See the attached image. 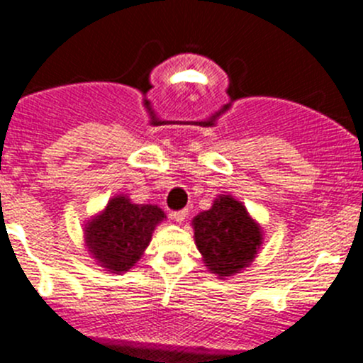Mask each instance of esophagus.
<instances>
[{"mask_svg":"<svg viewBox=\"0 0 363 363\" xmlns=\"http://www.w3.org/2000/svg\"><path fill=\"white\" fill-rule=\"evenodd\" d=\"M186 218H188V211H186V208H181V211L172 212V219H174V221L182 223Z\"/></svg>","mask_w":363,"mask_h":363,"instance_id":"esophagus-1","label":"esophagus"}]
</instances>
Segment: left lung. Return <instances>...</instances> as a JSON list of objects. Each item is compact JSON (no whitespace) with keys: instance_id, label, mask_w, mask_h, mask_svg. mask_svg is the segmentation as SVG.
<instances>
[{"instance_id":"1","label":"left lung","mask_w":363,"mask_h":363,"mask_svg":"<svg viewBox=\"0 0 363 363\" xmlns=\"http://www.w3.org/2000/svg\"><path fill=\"white\" fill-rule=\"evenodd\" d=\"M195 242L203 262L219 277L242 270L255 259L262 244V230L242 203L223 195L212 208L193 219Z\"/></svg>"}]
</instances>
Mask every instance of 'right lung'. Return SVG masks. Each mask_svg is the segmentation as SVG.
<instances>
[{
    "label": "right lung",
    "instance_id": "right-lung-1",
    "mask_svg": "<svg viewBox=\"0 0 363 363\" xmlns=\"http://www.w3.org/2000/svg\"><path fill=\"white\" fill-rule=\"evenodd\" d=\"M161 219L164 212L156 205H137L126 196H116L87 223L86 242L101 267L113 274L124 272L138 262Z\"/></svg>",
    "mask_w": 363,
    "mask_h": 363
}]
</instances>
